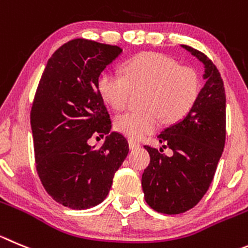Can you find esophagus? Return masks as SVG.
Segmentation results:
<instances>
[{"mask_svg":"<svg viewBox=\"0 0 248 248\" xmlns=\"http://www.w3.org/2000/svg\"><path fill=\"white\" fill-rule=\"evenodd\" d=\"M128 145H129V149H137V148L140 147V143L135 140H128Z\"/></svg>","mask_w":248,"mask_h":248,"instance_id":"34e87169","label":"esophagus"}]
</instances>
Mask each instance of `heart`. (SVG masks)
Wrapping results in <instances>:
<instances>
[{
    "instance_id": "b5f03b06",
    "label": "heart",
    "mask_w": 248,
    "mask_h": 248,
    "mask_svg": "<svg viewBox=\"0 0 248 248\" xmlns=\"http://www.w3.org/2000/svg\"><path fill=\"white\" fill-rule=\"evenodd\" d=\"M198 72L180 66L159 52H143L124 63V75L105 73L99 78L101 99L115 110L128 104L132 92L145 90L143 110L127 111L115 119V128L133 140L155 132L161 124H176L191 112L201 93Z\"/></svg>"
}]
</instances>
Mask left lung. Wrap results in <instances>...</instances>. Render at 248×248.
Masks as SVG:
<instances>
[{"label":"left lung","mask_w":248,"mask_h":248,"mask_svg":"<svg viewBox=\"0 0 248 248\" xmlns=\"http://www.w3.org/2000/svg\"><path fill=\"white\" fill-rule=\"evenodd\" d=\"M204 64L205 84L191 112L158 136L164 150L145 145L150 163L143 172L145 202L163 214H180L193 208L209 188L226 137V98L218 68L203 52L182 45Z\"/></svg>","instance_id":"obj_1"}]
</instances>
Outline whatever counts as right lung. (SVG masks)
Segmentation results:
<instances>
[{
	"instance_id": "obj_1",
	"label": "right lung",
	"mask_w": 248,
	"mask_h": 248,
	"mask_svg": "<svg viewBox=\"0 0 248 248\" xmlns=\"http://www.w3.org/2000/svg\"><path fill=\"white\" fill-rule=\"evenodd\" d=\"M121 52L119 46L87 39L63 44L48 59L34 96L36 171L46 192L71 209L103 202L128 154L126 138L110 132V115L98 92L100 73ZM95 135L107 136L98 150L89 145Z\"/></svg>"
}]
</instances>
